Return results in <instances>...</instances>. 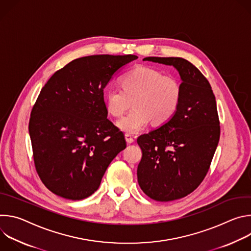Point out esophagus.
<instances>
[{"label": "esophagus", "instance_id": "esophagus-1", "mask_svg": "<svg viewBox=\"0 0 251 251\" xmlns=\"http://www.w3.org/2000/svg\"><path fill=\"white\" fill-rule=\"evenodd\" d=\"M125 139L128 144H131V143L134 142V138L130 134H125Z\"/></svg>", "mask_w": 251, "mask_h": 251}]
</instances>
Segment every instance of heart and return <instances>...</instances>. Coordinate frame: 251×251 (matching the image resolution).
Returning a JSON list of instances; mask_svg holds the SVG:
<instances>
[{
  "mask_svg": "<svg viewBox=\"0 0 251 251\" xmlns=\"http://www.w3.org/2000/svg\"><path fill=\"white\" fill-rule=\"evenodd\" d=\"M122 89L113 87L105 93L106 109L114 117H120L129 107L134 108L117 122L124 132L135 134L150 122L161 126L176 114L182 96V87L173 75L147 66H138L121 78Z\"/></svg>",
  "mask_w": 251,
  "mask_h": 251,
  "instance_id": "heart-1",
  "label": "heart"
}]
</instances>
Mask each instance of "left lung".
I'll return each mask as SVG.
<instances>
[{
  "label": "left lung",
  "instance_id": "8db88e82",
  "mask_svg": "<svg viewBox=\"0 0 251 251\" xmlns=\"http://www.w3.org/2000/svg\"><path fill=\"white\" fill-rule=\"evenodd\" d=\"M143 60L172 65L182 79L174 117L137 139L142 150L137 169L141 190L158 201H175L194 192L208 172L221 134L216 97L207 79L187 59L149 56Z\"/></svg>",
  "mask_w": 251,
  "mask_h": 251
}]
</instances>
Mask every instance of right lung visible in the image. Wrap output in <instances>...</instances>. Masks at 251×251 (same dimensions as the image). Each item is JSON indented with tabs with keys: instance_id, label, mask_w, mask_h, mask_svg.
Instances as JSON below:
<instances>
[{
	"instance_id": "right-lung-1",
	"label": "right lung",
	"mask_w": 251,
	"mask_h": 251,
	"mask_svg": "<svg viewBox=\"0 0 251 251\" xmlns=\"http://www.w3.org/2000/svg\"><path fill=\"white\" fill-rule=\"evenodd\" d=\"M133 54H98L70 61L42 88L28 132L42 182L56 196H91L112 160L126 148L124 135L107 119L103 90Z\"/></svg>"
}]
</instances>
